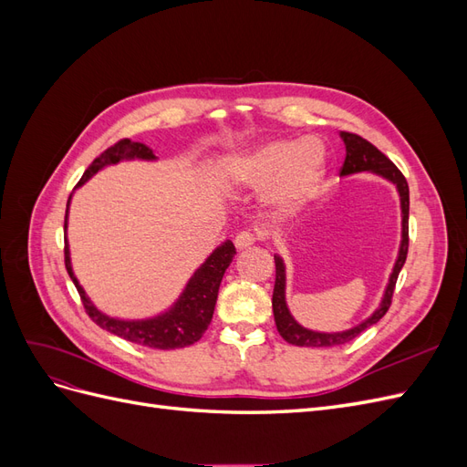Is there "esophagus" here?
<instances>
[{
	"label": "esophagus",
	"mask_w": 467,
	"mask_h": 467,
	"mask_svg": "<svg viewBox=\"0 0 467 467\" xmlns=\"http://www.w3.org/2000/svg\"><path fill=\"white\" fill-rule=\"evenodd\" d=\"M257 242V237L253 235L251 232H242V234H237L235 235V239H234V244H235V247L242 251V249H247V247H251L253 244Z\"/></svg>",
	"instance_id": "esophagus-1"
}]
</instances>
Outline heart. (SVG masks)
<instances>
[{"label":"heart","instance_id":"obj_1","mask_svg":"<svg viewBox=\"0 0 467 467\" xmlns=\"http://www.w3.org/2000/svg\"><path fill=\"white\" fill-rule=\"evenodd\" d=\"M327 148L317 136L271 138L225 160L220 173L234 189L265 187L266 210L288 218L316 199L327 177Z\"/></svg>","mask_w":467,"mask_h":467}]
</instances>
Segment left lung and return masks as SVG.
<instances>
[{"label": "left lung", "instance_id": "obj_1", "mask_svg": "<svg viewBox=\"0 0 467 467\" xmlns=\"http://www.w3.org/2000/svg\"><path fill=\"white\" fill-rule=\"evenodd\" d=\"M345 144L347 158L341 169V177H350L357 173H372L376 177L386 179L388 182L395 187L400 194V208H401V242H400V251H398V259L393 263L391 275L388 278V285L384 290V296L378 304L374 312L366 317L364 321L357 323L355 327H348L345 331H333V333H325V331H314L307 329L304 325L294 319L290 307L286 304V265L285 259L280 255H275V265H276V280H275V292H273V312H275V323L276 329L282 335L285 341L296 347H337V345H345L352 338H357L362 331L372 327L374 323H378L381 317L386 316L388 307L391 304V296L395 282H398L400 271L405 265L407 259V247H409V187L407 181L401 175V171L395 167L384 153H381L376 146L370 142H366L364 138L357 134H348L341 132L338 134Z\"/></svg>", "mask_w": 467, "mask_h": 467}]
</instances>
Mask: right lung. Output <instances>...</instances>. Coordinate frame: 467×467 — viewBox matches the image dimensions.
Masks as SVG:
<instances>
[{
    "mask_svg": "<svg viewBox=\"0 0 467 467\" xmlns=\"http://www.w3.org/2000/svg\"><path fill=\"white\" fill-rule=\"evenodd\" d=\"M158 161L153 151L140 144V142H130V140H120L119 144L109 148L103 151L99 158L86 169L81 181L78 182V187H83L86 182L97 175L99 171H103L105 167L110 165H119L120 161ZM69 202H72V194L67 199V208H66V222H64V230H66V268L69 278L74 280V285L81 296L83 306H86L89 317L99 325V327L126 338V341L136 343V345H144L150 348H160V350H171V348H182L189 347L192 343L199 341V338L204 335L208 329V325L212 321V316H214V306L218 300V290H220V282L223 278L225 268L230 266L234 255H235V247L225 239L223 244H220L214 251L210 253L206 261L196 268L189 282L179 294V298L169 306L163 312L151 317L144 319H124V317H115L109 316L99 309L88 292L83 290L79 285V280L74 273L72 266V257H69V245H67V214H69Z\"/></svg>",
    "mask_w": 467,
    "mask_h": 467,
    "instance_id": "right-lung-1",
    "label": "right lung"
}]
</instances>
